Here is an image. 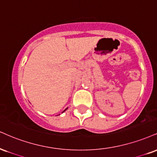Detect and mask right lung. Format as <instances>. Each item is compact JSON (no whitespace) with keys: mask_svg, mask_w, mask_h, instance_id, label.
Here are the masks:
<instances>
[{"mask_svg":"<svg viewBox=\"0 0 157 157\" xmlns=\"http://www.w3.org/2000/svg\"><path fill=\"white\" fill-rule=\"evenodd\" d=\"M66 109H65V110H66ZM65 110H64V111H65ZM64 111H63V112H64Z\"/></svg>","mask_w":157,"mask_h":157,"instance_id":"add662e5","label":"right lung"}]
</instances>
